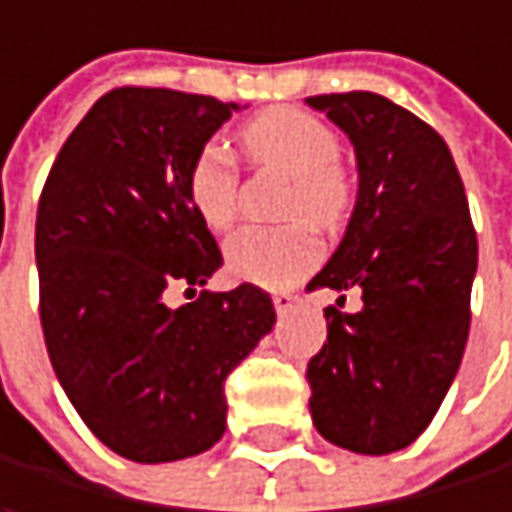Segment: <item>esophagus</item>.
Segmentation results:
<instances>
[{
	"mask_svg": "<svg viewBox=\"0 0 512 512\" xmlns=\"http://www.w3.org/2000/svg\"><path fill=\"white\" fill-rule=\"evenodd\" d=\"M271 298H274L277 313H286V310H292L298 304V295H292V292H274Z\"/></svg>",
	"mask_w": 512,
	"mask_h": 512,
	"instance_id": "obj_1",
	"label": "esophagus"
}]
</instances>
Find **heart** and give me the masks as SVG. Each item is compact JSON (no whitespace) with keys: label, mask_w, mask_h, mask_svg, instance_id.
<instances>
[{"label":"heart","mask_w":512,"mask_h":512,"mask_svg":"<svg viewBox=\"0 0 512 512\" xmlns=\"http://www.w3.org/2000/svg\"><path fill=\"white\" fill-rule=\"evenodd\" d=\"M238 148L256 169L289 175L280 202L283 226H247L226 241V265L256 286H289L322 256L313 226L340 229L355 208V178L340 163V136L328 122L298 107H271L238 130ZM196 217L223 232L235 223L241 175L220 145H202L184 178Z\"/></svg>","instance_id":"1"}]
</instances>
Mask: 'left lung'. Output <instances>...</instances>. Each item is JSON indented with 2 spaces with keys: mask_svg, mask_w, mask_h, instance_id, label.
<instances>
[{
  "mask_svg": "<svg viewBox=\"0 0 512 512\" xmlns=\"http://www.w3.org/2000/svg\"><path fill=\"white\" fill-rule=\"evenodd\" d=\"M358 154V205L316 289H358L328 307V343L307 364L322 438L352 453L408 447L435 417L471 325L477 232L447 142L373 92L313 95Z\"/></svg>",
  "mask_w": 512,
  "mask_h": 512,
  "instance_id": "8db88e82",
  "label": "left lung"
}]
</instances>
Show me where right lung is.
<instances>
[{
	"label": "right lung",
	"instance_id": "1",
	"mask_svg": "<svg viewBox=\"0 0 512 512\" xmlns=\"http://www.w3.org/2000/svg\"><path fill=\"white\" fill-rule=\"evenodd\" d=\"M235 104L175 89L107 92L65 139L38 199V313L83 423L133 462L187 459L226 429V376L274 328L253 283L199 292L223 253L187 202L193 154Z\"/></svg>",
	"mask_w": 512,
	"mask_h": 512
}]
</instances>
